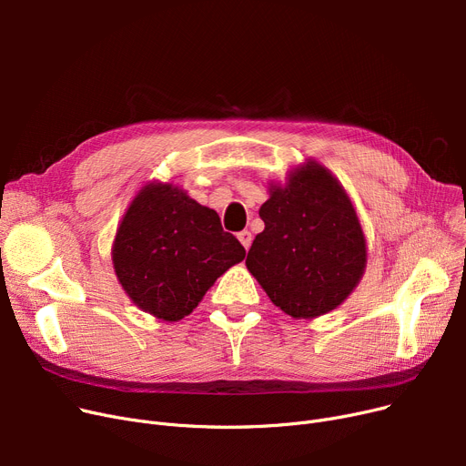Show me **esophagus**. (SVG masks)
I'll return each mask as SVG.
<instances>
[{
	"label": "esophagus",
	"mask_w": 466,
	"mask_h": 466,
	"mask_svg": "<svg viewBox=\"0 0 466 466\" xmlns=\"http://www.w3.org/2000/svg\"><path fill=\"white\" fill-rule=\"evenodd\" d=\"M238 239H239L241 246L246 248V251H249L251 243H253V236H251V232H249V230H241V232H238Z\"/></svg>",
	"instance_id": "1"
}]
</instances>
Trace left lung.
<instances>
[{
    "label": "left lung",
    "mask_w": 466,
    "mask_h": 466,
    "mask_svg": "<svg viewBox=\"0 0 466 466\" xmlns=\"http://www.w3.org/2000/svg\"><path fill=\"white\" fill-rule=\"evenodd\" d=\"M246 266L270 300L295 319L336 309L359 285L366 239L346 188L330 171L308 160L270 185Z\"/></svg>",
    "instance_id": "obj_1"
}]
</instances>
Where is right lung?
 Instances as JSON below:
<instances>
[{
  "label": "right lung",
  "mask_w": 466,
  "mask_h": 466,
  "mask_svg": "<svg viewBox=\"0 0 466 466\" xmlns=\"http://www.w3.org/2000/svg\"><path fill=\"white\" fill-rule=\"evenodd\" d=\"M113 268L130 300L162 321H179L230 266L246 258L217 211L171 183L145 185L122 217Z\"/></svg>",
  "instance_id": "1"
}]
</instances>
